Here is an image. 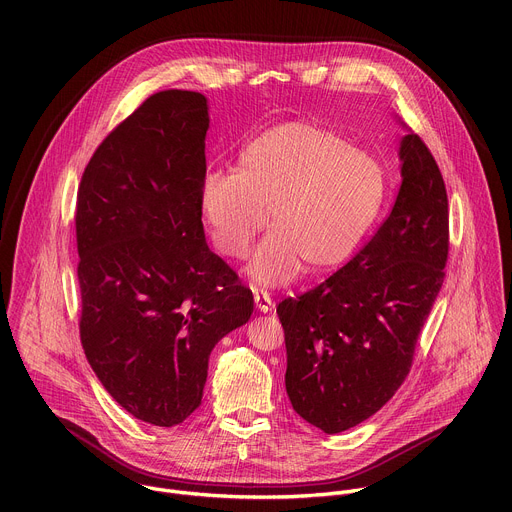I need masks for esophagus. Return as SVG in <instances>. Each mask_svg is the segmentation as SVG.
Instances as JSON below:
<instances>
[{"label":"esophagus","mask_w":512,"mask_h":512,"mask_svg":"<svg viewBox=\"0 0 512 512\" xmlns=\"http://www.w3.org/2000/svg\"><path fill=\"white\" fill-rule=\"evenodd\" d=\"M253 298H255V306H257L261 312L271 310V298H269V294H267V289H255V291H253Z\"/></svg>","instance_id":"34e87169"}]
</instances>
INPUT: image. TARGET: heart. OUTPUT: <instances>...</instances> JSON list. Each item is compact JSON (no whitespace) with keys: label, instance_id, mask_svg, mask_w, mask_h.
Returning <instances> with one entry per match:
<instances>
[{"label":"heart","instance_id":"heart-1","mask_svg":"<svg viewBox=\"0 0 512 512\" xmlns=\"http://www.w3.org/2000/svg\"><path fill=\"white\" fill-rule=\"evenodd\" d=\"M336 196H338V194H334V192H328L324 198H326L328 202H332V200H336Z\"/></svg>","mask_w":512,"mask_h":512}]
</instances>
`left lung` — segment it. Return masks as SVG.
<instances>
[{
	"label": "left lung",
	"mask_w": 512,
	"mask_h": 512,
	"mask_svg": "<svg viewBox=\"0 0 512 512\" xmlns=\"http://www.w3.org/2000/svg\"><path fill=\"white\" fill-rule=\"evenodd\" d=\"M208 121L204 95L154 93L103 139L77 194L85 354L127 413L160 427L198 409L210 350L253 312L204 239Z\"/></svg>",
	"instance_id": "left-lung-1"
}]
</instances>
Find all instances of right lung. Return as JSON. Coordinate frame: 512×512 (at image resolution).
<instances>
[{
    "label": "right lung",
    "mask_w": 512,
    "mask_h": 512,
    "mask_svg": "<svg viewBox=\"0 0 512 512\" xmlns=\"http://www.w3.org/2000/svg\"><path fill=\"white\" fill-rule=\"evenodd\" d=\"M399 156L403 182L373 239L326 281L277 306L287 397L326 433L369 419L395 395L444 283V178L415 133L401 139Z\"/></svg>",
    "instance_id": "obj_1"
}]
</instances>
